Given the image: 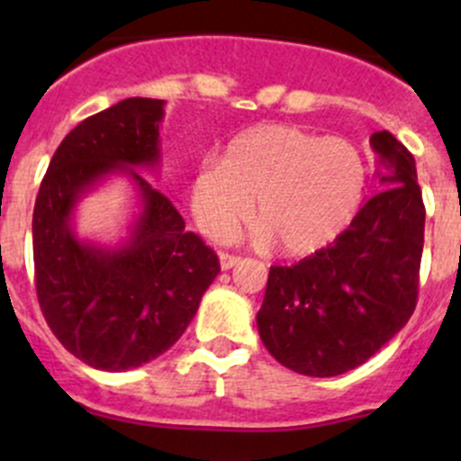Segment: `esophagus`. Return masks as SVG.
I'll return each mask as SVG.
<instances>
[{"mask_svg":"<svg viewBox=\"0 0 461 461\" xmlns=\"http://www.w3.org/2000/svg\"><path fill=\"white\" fill-rule=\"evenodd\" d=\"M240 260H243V258L236 257V254H221V267L222 269H231V267H236Z\"/></svg>","mask_w":461,"mask_h":461,"instance_id":"1","label":"esophagus"}]
</instances>
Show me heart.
Returning <instances> with one entry per match:
<instances>
[{"label": "heart", "mask_w": 461, "mask_h": 461, "mask_svg": "<svg viewBox=\"0 0 461 461\" xmlns=\"http://www.w3.org/2000/svg\"><path fill=\"white\" fill-rule=\"evenodd\" d=\"M359 149L339 136L290 124H258L239 133L222 160H204L192 183V209L213 239H227L252 213L258 236L292 257L332 243L364 201Z\"/></svg>", "instance_id": "heart-1"}]
</instances>
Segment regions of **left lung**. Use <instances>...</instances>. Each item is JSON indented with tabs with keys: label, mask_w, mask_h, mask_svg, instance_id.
I'll return each mask as SVG.
<instances>
[{
	"label": "left lung",
	"mask_w": 461,
	"mask_h": 461,
	"mask_svg": "<svg viewBox=\"0 0 461 461\" xmlns=\"http://www.w3.org/2000/svg\"><path fill=\"white\" fill-rule=\"evenodd\" d=\"M379 192L328 248L272 265L257 314L269 355L308 376L366 364L412 317L426 209L412 153L390 131L370 136Z\"/></svg>",
	"instance_id": "1"
}]
</instances>
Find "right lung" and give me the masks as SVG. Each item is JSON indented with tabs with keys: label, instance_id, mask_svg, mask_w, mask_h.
<instances>
[{
	"label": "right lung",
	"instance_id": "obj_1",
	"mask_svg": "<svg viewBox=\"0 0 461 461\" xmlns=\"http://www.w3.org/2000/svg\"><path fill=\"white\" fill-rule=\"evenodd\" d=\"M165 102L129 97L82 120L50 158L32 212V260L41 314L64 348L97 370L138 368L169 350L213 278L216 252L185 230L178 207L136 167L160 160ZM127 170L143 212L127 244H85L70 227L88 188Z\"/></svg>",
	"mask_w": 461,
	"mask_h": 461
}]
</instances>
